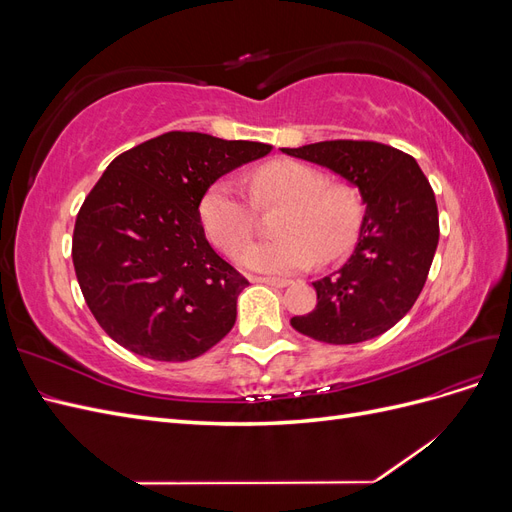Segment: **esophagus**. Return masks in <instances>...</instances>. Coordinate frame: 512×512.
<instances>
[{"mask_svg":"<svg viewBox=\"0 0 512 512\" xmlns=\"http://www.w3.org/2000/svg\"><path fill=\"white\" fill-rule=\"evenodd\" d=\"M250 282L269 284V286H275V288H286L290 284V280H280V277H265V275H252Z\"/></svg>","mask_w":512,"mask_h":512,"instance_id":"1","label":"esophagus"}]
</instances>
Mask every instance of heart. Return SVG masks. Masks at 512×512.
<instances>
[{"label":"heart","mask_w":512,"mask_h":512,"mask_svg":"<svg viewBox=\"0 0 512 512\" xmlns=\"http://www.w3.org/2000/svg\"><path fill=\"white\" fill-rule=\"evenodd\" d=\"M247 196L230 179L213 181L198 203V218L209 241L235 256L252 239L256 209L280 207L273 220L277 239L250 245L241 265L250 271L288 275L316 260L329 265L344 258L359 239L365 218L361 190L350 181H329L322 170L275 160L247 175Z\"/></svg>","instance_id":"b5f03b06"}]
</instances>
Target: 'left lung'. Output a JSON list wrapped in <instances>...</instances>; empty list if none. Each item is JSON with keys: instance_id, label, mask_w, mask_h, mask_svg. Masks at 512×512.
Masks as SVG:
<instances>
[{"instance_id": "8db88e82", "label": "left lung", "mask_w": 512, "mask_h": 512, "mask_svg": "<svg viewBox=\"0 0 512 512\" xmlns=\"http://www.w3.org/2000/svg\"><path fill=\"white\" fill-rule=\"evenodd\" d=\"M284 151L359 185L367 205L354 254L314 282L318 303L290 318L292 329L337 346L382 335L410 312L438 247V205L427 177L408 153L376 141L344 138Z\"/></svg>"}]
</instances>
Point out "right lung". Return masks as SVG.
<instances>
[{
    "label": "right lung",
    "instance_id": "1",
    "mask_svg": "<svg viewBox=\"0 0 512 512\" xmlns=\"http://www.w3.org/2000/svg\"><path fill=\"white\" fill-rule=\"evenodd\" d=\"M271 145L166 132L117 156L76 215L72 262L104 333L153 361H190L228 335L250 284L213 252L198 203Z\"/></svg>",
    "mask_w": 512,
    "mask_h": 512
}]
</instances>
